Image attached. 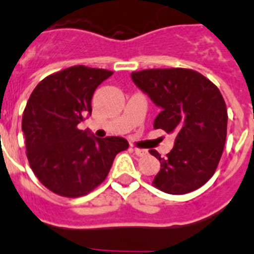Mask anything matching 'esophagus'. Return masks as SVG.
<instances>
[{
	"instance_id": "1",
	"label": "esophagus",
	"mask_w": 254,
	"mask_h": 254,
	"mask_svg": "<svg viewBox=\"0 0 254 254\" xmlns=\"http://www.w3.org/2000/svg\"><path fill=\"white\" fill-rule=\"evenodd\" d=\"M131 150L134 151L135 155L138 156H145L146 154H148V151L146 150H143V149H138V148H131Z\"/></svg>"
}]
</instances>
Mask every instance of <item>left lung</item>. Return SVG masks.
<instances>
[{
  "instance_id": "1",
  "label": "left lung",
  "mask_w": 254,
  "mask_h": 254,
  "mask_svg": "<svg viewBox=\"0 0 254 254\" xmlns=\"http://www.w3.org/2000/svg\"><path fill=\"white\" fill-rule=\"evenodd\" d=\"M134 84L162 109L154 129L174 134L172 150L162 158L153 184L168 194L200 188L214 174L227 136V106L218 87L188 68H150L131 73Z\"/></svg>"
}]
</instances>
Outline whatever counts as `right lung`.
Masks as SVG:
<instances>
[{"label":"right lung","mask_w":254,"mask_h":254,"mask_svg":"<svg viewBox=\"0 0 254 254\" xmlns=\"http://www.w3.org/2000/svg\"><path fill=\"white\" fill-rule=\"evenodd\" d=\"M113 72L72 66L45 77L31 94L22 116L27 159L39 181L54 193L76 198L108 177L127 139H99L77 124L91 115L95 90Z\"/></svg>","instance_id":"obj_1"}]
</instances>
